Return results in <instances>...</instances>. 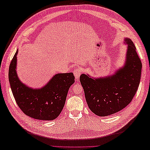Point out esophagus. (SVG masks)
<instances>
[{"label": "esophagus", "instance_id": "obj_1", "mask_svg": "<svg viewBox=\"0 0 150 150\" xmlns=\"http://www.w3.org/2000/svg\"><path fill=\"white\" fill-rule=\"evenodd\" d=\"M73 73H74L75 79H79V77H80V75H81V69L79 68H77L76 69H75L74 71H73Z\"/></svg>", "mask_w": 150, "mask_h": 150}]
</instances>
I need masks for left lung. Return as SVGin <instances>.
Segmentation results:
<instances>
[{
  "label": "left lung",
  "instance_id": "1",
  "mask_svg": "<svg viewBox=\"0 0 150 150\" xmlns=\"http://www.w3.org/2000/svg\"><path fill=\"white\" fill-rule=\"evenodd\" d=\"M124 40L127 46L125 60L113 74L97 78L89 74L80 76L88 107L98 116L106 117L122 110L137 91L142 63L132 40L129 38Z\"/></svg>",
  "mask_w": 150,
  "mask_h": 150
}]
</instances>
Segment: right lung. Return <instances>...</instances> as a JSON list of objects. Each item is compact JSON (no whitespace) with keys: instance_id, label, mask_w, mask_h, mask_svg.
<instances>
[{"instance_id":"add662e5","label":"right lung","mask_w":150,"mask_h":150,"mask_svg":"<svg viewBox=\"0 0 150 150\" xmlns=\"http://www.w3.org/2000/svg\"><path fill=\"white\" fill-rule=\"evenodd\" d=\"M17 53L18 50L10 63L8 74L16 103L26 115L35 119H55L61 113L69 88L75 82L73 73H57L40 88L29 87L18 77Z\"/></svg>"}]
</instances>
